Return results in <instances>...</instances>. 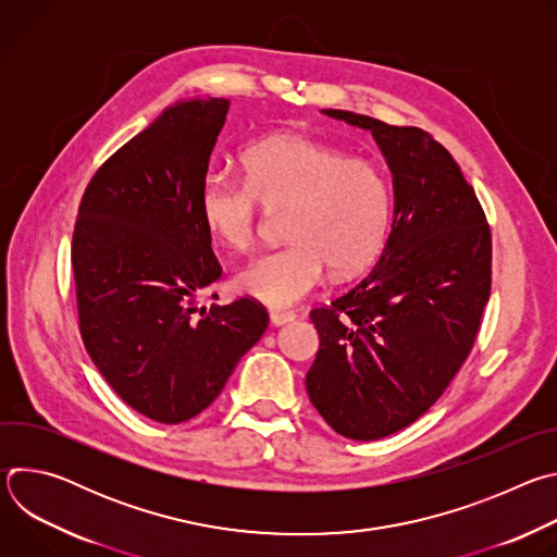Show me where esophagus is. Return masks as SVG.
<instances>
[{"label":"esophagus","mask_w":557,"mask_h":557,"mask_svg":"<svg viewBox=\"0 0 557 557\" xmlns=\"http://www.w3.org/2000/svg\"><path fill=\"white\" fill-rule=\"evenodd\" d=\"M269 320H271L273 326H282V324L295 320V312H288V310H271Z\"/></svg>","instance_id":"1"}]
</instances>
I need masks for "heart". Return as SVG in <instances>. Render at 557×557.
<instances>
[{"mask_svg":"<svg viewBox=\"0 0 557 557\" xmlns=\"http://www.w3.org/2000/svg\"><path fill=\"white\" fill-rule=\"evenodd\" d=\"M243 170L245 181L215 170L202 174L196 207L209 235L226 249H249L264 205L286 207L290 240L237 271L240 293L267 306H290L320 288L331 267L357 273L379 256L392 191L368 158L304 134H273L245 149Z\"/></svg>","mask_w":557,"mask_h":557,"instance_id":"1","label":"heart"}]
</instances>
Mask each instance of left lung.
I'll list each match as a JSON object with an SVG mask.
<instances>
[{
  "instance_id": "obj_1",
  "label": "left lung",
  "mask_w": 557,
  "mask_h": 557,
  "mask_svg": "<svg viewBox=\"0 0 557 557\" xmlns=\"http://www.w3.org/2000/svg\"><path fill=\"white\" fill-rule=\"evenodd\" d=\"M322 112L372 132L392 172L394 218L376 264L310 310L320 350L306 389L337 434L376 441L423 417L469 357L492 293V231L432 134Z\"/></svg>"
}]
</instances>
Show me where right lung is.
<instances>
[{
	"label": "right lung",
	"mask_w": 557,
	"mask_h": 557,
	"mask_svg": "<svg viewBox=\"0 0 557 557\" xmlns=\"http://www.w3.org/2000/svg\"><path fill=\"white\" fill-rule=\"evenodd\" d=\"M226 99L168 108L97 170L78 205V331L103 379L143 417L176 425L209 408L269 326L253 297L196 306L220 280L196 194Z\"/></svg>",
	"instance_id": "add662e5"
}]
</instances>
